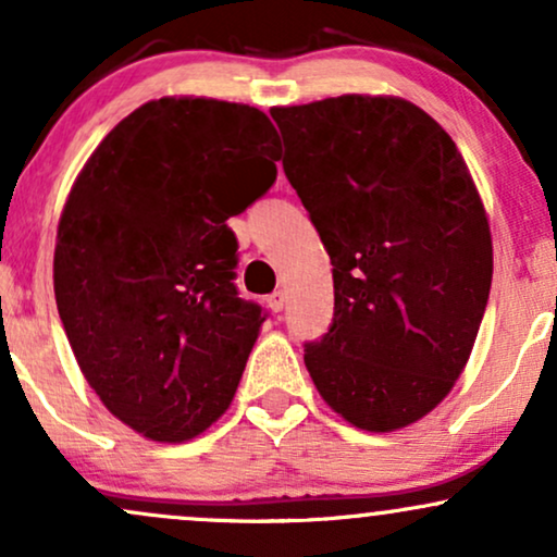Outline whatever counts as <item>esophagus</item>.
I'll return each mask as SVG.
<instances>
[{
  "label": "esophagus",
  "instance_id": "obj_1",
  "mask_svg": "<svg viewBox=\"0 0 557 557\" xmlns=\"http://www.w3.org/2000/svg\"><path fill=\"white\" fill-rule=\"evenodd\" d=\"M284 305H286V292H273L271 297H268V307H271L273 312H281L284 310Z\"/></svg>",
  "mask_w": 557,
  "mask_h": 557
}]
</instances>
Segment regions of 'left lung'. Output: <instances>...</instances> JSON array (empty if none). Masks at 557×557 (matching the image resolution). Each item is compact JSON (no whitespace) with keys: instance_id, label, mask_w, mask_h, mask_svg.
Here are the masks:
<instances>
[{"instance_id":"obj_1","label":"left lung","mask_w":557,"mask_h":557,"mask_svg":"<svg viewBox=\"0 0 557 557\" xmlns=\"http://www.w3.org/2000/svg\"><path fill=\"white\" fill-rule=\"evenodd\" d=\"M271 115L333 263V325L305 346L307 372L356 429H405L455 387L488 305L491 226L468 164L429 113L393 95Z\"/></svg>"}]
</instances>
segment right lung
<instances>
[{
    "label": "right lung",
    "instance_id": "1",
    "mask_svg": "<svg viewBox=\"0 0 557 557\" xmlns=\"http://www.w3.org/2000/svg\"><path fill=\"white\" fill-rule=\"evenodd\" d=\"M278 134L243 102H144L98 144L59 219L53 292L77 363L152 442L230 408L265 314L237 297L243 214L276 181Z\"/></svg>",
    "mask_w": 557,
    "mask_h": 557
}]
</instances>
